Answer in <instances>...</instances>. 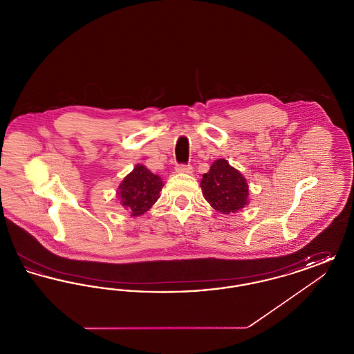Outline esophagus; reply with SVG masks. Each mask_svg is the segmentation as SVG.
Segmentation results:
<instances>
[{
	"label": "esophagus",
	"mask_w": 354,
	"mask_h": 354,
	"mask_svg": "<svg viewBox=\"0 0 354 354\" xmlns=\"http://www.w3.org/2000/svg\"><path fill=\"white\" fill-rule=\"evenodd\" d=\"M176 171L178 172H183V174H192V167L189 165H178L176 166Z\"/></svg>",
	"instance_id": "obj_1"
}]
</instances>
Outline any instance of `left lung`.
<instances>
[{
	"label": "left lung",
	"instance_id": "obj_1",
	"mask_svg": "<svg viewBox=\"0 0 354 354\" xmlns=\"http://www.w3.org/2000/svg\"><path fill=\"white\" fill-rule=\"evenodd\" d=\"M203 195L211 207L221 214H235L248 204V183L240 171L225 159L215 160L203 175Z\"/></svg>",
	"mask_w": 354,
	"mask_h": 354
}]
</instances>
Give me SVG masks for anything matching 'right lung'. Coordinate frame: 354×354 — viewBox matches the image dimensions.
Masks as SVG:
<instances>
[{
    "instance_id": "add662e5",
    "label": "right lung",
    "mask_w": 354,
    "mask_h": 354,
    "mask_svg": "<svg viewBox=\"0 0 354 354\" xmlns=\"http://www.w3.org/2000/svg\"><path fill=\"white\" fill-rule=\"evenodd\" d=\"M162 188L163 182L160 176L152 174L143 165H136L119 185L120 204L131 214V216H140L159 199Z\"/></svg>"
}]
</instances>
